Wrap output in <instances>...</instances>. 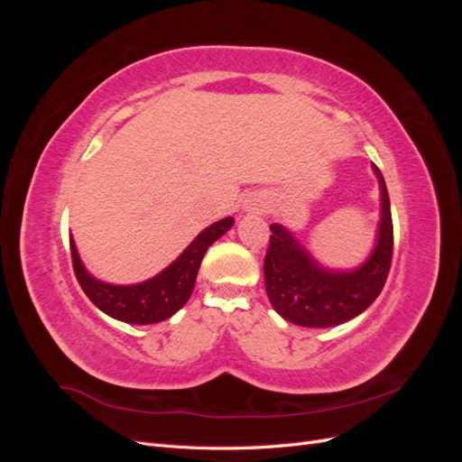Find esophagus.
I'll list each match as a JSON object with an SVG mask.
<instances>
[{
	"instance_id": "1",
	"label": "esophagus",
	"mask_w": 462,
	"mask_h": 462,
	"mask_svg": "<svg viewBox=\"0 0 462 462\" xmlns=\"http://www.w3.org/2000/svg\"><path fill=\"white\" fill-rule=\"evenodd\" d=\"M263 208H265V204L262 200L254 199V200H248L245 204V212H248V214H260V212H263Z\"/></svg>"
}]
</instances>
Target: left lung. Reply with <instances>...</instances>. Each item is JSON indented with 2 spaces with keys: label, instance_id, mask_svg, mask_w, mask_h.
<instances>
[{
  "label": "left lung",
  "instance_id": "obj_1",
  "mask_svg": "<svg viewBox=\"0 0 462 462\" xmlns=\"http://www.w3.org/2000/svg\"><path fill=\"white\" fill-rule=\"evenodd\" d=\"M380 185V223L370 256L353 270L319 263L295 233L272 223L270 248L263 260V283L273 310L291 324L333 328L356 318L380 295L393 254V221L382 171L372 163Z\"/></svg>",
  "mask_w": 462,
  "mask_h": 462
}]
</instances>
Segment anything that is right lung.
Wrapping results in <instances>:
<instances>
[{
	"label": "right lung",
	"mask_w": 462,
	"mask_h": 462,
	"mask_svg": "<svg viewBox=\"0 0 462 462\" xmlns=\"http://www.w3.org/2000/svg\"><path fill=\"white\" fill-rule=\"evenodd\" d=\"M233 217H223L212 223L209 227L202 229L197 235V239L165 270L146 279V282L133 285H114L94 277L85 268V263H82L73 236H69L75 275L94 306H97L109 318L136 326L158 324V321L171 318L187 304L192 295L194 282H197L206 250L219 236L226 235L233 227Z\"/></svg>",
	"instance_id": "1"
}]
</instances>
